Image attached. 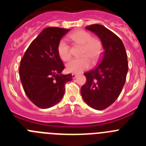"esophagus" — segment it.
Returning a JSON list of instances; mask_svg holds the SVG:
<instances>
[{
    "instance_id": "1",
    "label": "esophagus",
    "mask_w": 146,
    "mask_h": 146,
    "mask_svg": "<svg viewBox=\"0 0 146 146\" xmlns=\"http://www.w3.org/2000/svg\"><path fill=\"white\" fill-rule=\"evenodd\" d=\"M77 74H75V73H73V74H72V78H73V79H74V78H76V77H77Z\"/></svg>"
}]
</instances>
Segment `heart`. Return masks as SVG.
Instances as JSON below:
<instances>
[{"mask_svg": "<svg viewBox=\"0 0 146 146\" xmlns=\"http://www.w3.org/2000/svg\"><path fill=\"white\" fill-rule=\"evenodd\" d=\"M69 38L76 44L82 45L80 56L82 58L74 59L66 65V70L72 73H80L89 68L91 61L96 63L102 52V43L99 38H93L89 32L84 30H77L69 35ZM58 54L61 60L68 61L71 58L70 48L65 40L59 41L57 47Z\"/></svg>", "mask_w": 146, "mask_h": 146, "instance_id": "heart-1", "label": "heart"}]
</instances>
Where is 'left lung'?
I'll use <instances>...</instances> for the list:
<instances>
[{"label":"left lung","mask_w":146,"mask_h":146,"mask_svg":"<svg viewBox=\"0 0 146 146\" xmlns=\"http://www.w3.org/2000/svg\"><path fill=\"white\" fill-rule=\"evenodd\" d=\"M86 28L99 36L104 50L99 65L84 74L87 81L81 95L89 106L102 110L116 100L123 89L128 72L127 55L121 38L111 31L99 24Z\"/></svg>","instance_id":"obj_1"}]
</instances>
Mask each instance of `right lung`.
<instances>
[{"instance_id": "obj_1", "label": "right lung", "mask_w": 146, "mask_h": 146, "mask_svg": "<svg viewBox=\"0 0 146 146\" xmlns=\"http://www.w3.org/2000/svg\"><path fill=\"white\" fill-rule=\"evenodd\" d=\"M70 29L48 27L31 43L21 59L20 80L25 94L37 107L47 109L61 100L71 74H62L64 65L57 51L60 38Z\"/></svg>"}]
</instances>
